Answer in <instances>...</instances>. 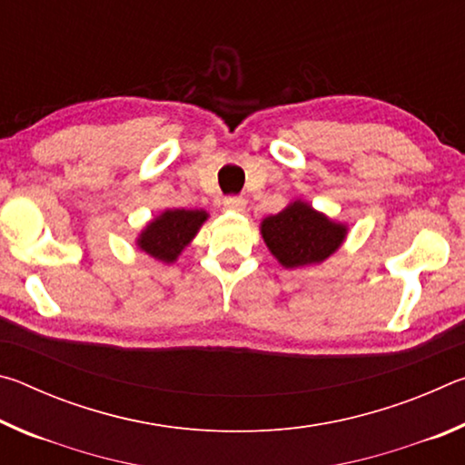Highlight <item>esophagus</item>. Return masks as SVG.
<instances>
[{
  "label": "esophagus",
  "mask_w": 465,
  "mask_h": 465,
  "mask_svg": "<svg viewBox=\"0 0 465 465\" xmlns=\"http://www.w3.org/2000/svg\"><path fill=\"white\" fill-rule=\"evenodd\" d=\"M223 207L227 209V211H243L246 209V199H243V196H227V199L223 201Z\"/></svg>",
  "instance_id": "1"
}]
</instances>
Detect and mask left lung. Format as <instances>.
Wrapping results in <instances>:
<instances>
[{"mask_svg": "<svg viewBox=\"0 0 465 465\" xmlns=\"http://www.w3.org/2000/svg\"><path fill=\"white\" fill-rule=\"evenodd\" d=\"M344 235V225L330 222L310 204L299 201L262 222L266 246L285 269L326 261L341 246Z\"/></svg>", "mask_w": 465, "mask_h": 465, "instance_id": "1", "label": "left lung"}]
</instances>
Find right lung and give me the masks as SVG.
<instances>
[{"label":"right lung","mask_w":465,"mask_h":465,"mask_svg":"<svg viewBox=\"0 0 465 465\" xmlns=\"http://www.w3.org/2000/svg\"><path fill=\"white\" fill-rule=\"evenodd\" d=\"M207 213L204 211L172 209L149 223L139 238V248L163 262H174L186 243L199 232Z\"/></svg>","instance_id":"add662e5"}]
</instances>
